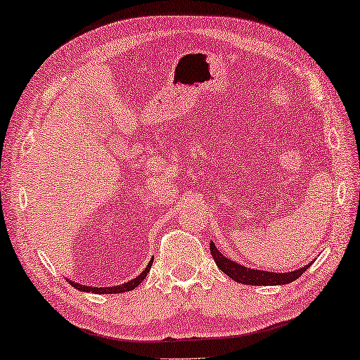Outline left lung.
I'll return each mask as SVG.
<instances>
[{"label": "left lung", "mask_w": 360, "mask_h": 360, "mask_svg": "<svg viewBox=\"0 0 360 360\" xmlns=\"http://www.w3.org/2000/svg\"><path fill=\"white\" fill-rule=\"evenodd\" d=\"M210 252L213 259L216 262V266L229 276L232 281H236L238 283H245V285H283V283H290L296 281L303 276V272L306 269H309L311 264H307L301 269H296L292 272H283V274H277V272H267V271H259V269H250V267H245L242 264H238L236 261L227 259L224 255H222L216 245L211 242L210 243Z\"/></svg>", "instance_id": "obj_1"}]
</instances>
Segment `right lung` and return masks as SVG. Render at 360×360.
<instances>
[{
    "mask_svg": "<svg viewBox=\"0 0 360 360\" xmlns=\"http://www.w3.org/2000/svg\"><path fill=\"white\" fill-rule=\"evenodd\" d=\"M152 261L149 264H147V267L144 271H142L138 277L133 278V281L129 282H124L122 285H115V287H88V285H82V283H75V282H70L72 287H75L77 290H79V292H91V293H99V295H104V293H123V292H131V290H134L138 285L144 281V278L147 277V274H149L150 271V266H152Z\"/></svg>",
    "mask_w": 360,
    "mask_h": 360,
    "instance_id": "obj_1",
    "label": "right lung"
}]
</instances>
